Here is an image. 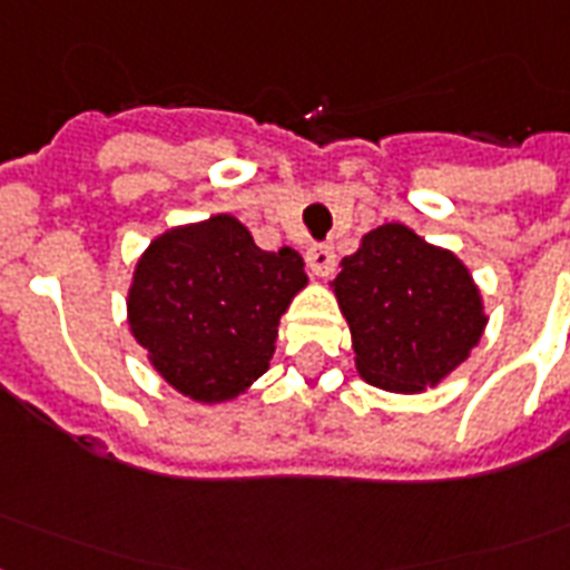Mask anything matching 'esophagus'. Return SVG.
Here are the masks:
<instances>
[{
  "label": "esophagus",
  "instance_id": "obj_1",
  "mask_svg": "<svg viewBox=\"0 0 570 570\" xmlns=\"http://www.w3.org/2000/svg\"><path fill=\"white\" fill-rule=\"evenodd\" d=\"M334 263H337V254H334V248L325 245V242L307 248V266H311V272L316 277H328L331 272H334Z\"/></svg>",
  "mask_w": 570,
  "mask_h": 570
}]
</instances>
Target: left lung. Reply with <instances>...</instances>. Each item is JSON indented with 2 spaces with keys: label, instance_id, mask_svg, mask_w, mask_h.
I'll list each match as a JSON object with an SVG mask.
<instances>
[{
  "label": "left lung",
  "instance_id": "1",
  "mask_svg": "<svg viewBox=\"0 0 570 570\" xmlns=\"http://www.w3.org/2000/svg\"><path fill=\"white\" fill-rule=\"evenodd\" d=\"M352 331L355 366L373 387L420 393L464 364L485 331L468 266L405 224H381L331 281Z\"/></svg>",
  "mask_w": 570,
  "mask_h": 570
}]
</instances>
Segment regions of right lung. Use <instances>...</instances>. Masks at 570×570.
<instances>
[{"instance_id":"1","label":"right lung","mask_w":570,"mask_h":570,"mask_svg":"<svg viewBox=\"0 0 570 570\" xmlns=\"http://www.w3.org/2000/svg\"><path fill=\"white\" fill-rule=\"evenodd\" d=\"M307 286L298 250H263L222 213L165 230L132 272L129 331L147 361L195 402H227L275 355L281 316Z\"/></svg>"}]
</instances>
